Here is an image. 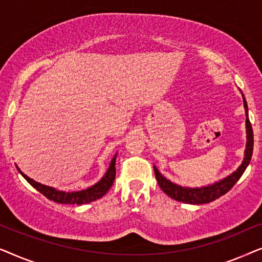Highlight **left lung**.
Returning a JSON list of instances; mask_svg holds the SVG:
<instances>
[{
	"label": "left lung",
	"instance_id": "left-lung-1",
	"mask_svg": "<svg viewBox=\"0 0 262 262\" xmlns=\"http://www.w3.org/2000/svg\"><path fill=\"white\" fill-rule=\"evenodd\" d=\"M242 93V92H241ZM243 96V94H242ZM243 105H245L246 110V128H247V145H246V151H245V159L237 169L234 173L229 175V177L222 179L218 182H214L212 185L203 186V187H182L174 182H171L163 177L160 173L159 169L154 166V171H155L156 180L159 182V186L161 189L166 193L167 195H169L170 198H173L178 202L186 203V204H193V205H199V204H206L210 202H213L220 196L224 195L225 193L230 191L236 182L238 181V179L242 177V174L245 173L246 168L248 167L252 159L253 154V145H254V136H253V128L252 124H250L249 118H248V106H247V101L243 96Z\"/></svg>",
	"mask_w": 262,
	"mask_h": 262
}]
</instances>
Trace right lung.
I'll list each match as a JSON object with an SVG mask.
<instances>
[{"label": "right lung", "instance_id": "1", "mask_svg": "<svg viewBox=\"0 0 262 262\" xmlns=\"http://www.w3.org/2000/svg\"><path fill=\"white\" fill-rule=\"evenodd\" d=\"M116 159L117 154L114 155L112 161H111L108 169H107L106 174L103 175L101 180L96 182L95 185H93L92 187H89L87 189H82V191L77 192H63L58 191V189L53 187H50V186L41 185L37 181L32 180V179L28 178L27 175H25L19 168H16L17 170L20 171V174L26 179L28 184L33 186L38 192H40L41 194L45 195L48 199L53 200L55 203L59 204H77V205H81V204H87L101 198V196L105 195L107 191L112 187L114 179H116Z\"/></svg>", "mask_w": 262, "mask_h": 262}]
</instances>
